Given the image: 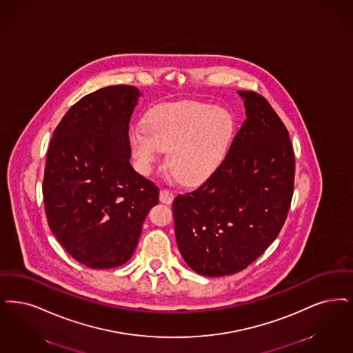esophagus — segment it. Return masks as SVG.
Segmentation results:
<instances>
[{
  "instance_id": "esophagus-1",
  "label": "esophagus",
  "mask_w": 353,
  "mask_h": 353,
  "mask_svg": "<svg viewBox=\"0 0 353 353\" xmlns=\"http://www.w3.org/2000/svg\"><path fill=\"white\" fill-rule=\"evenodd\" d=\"M159 198H160V202H163L165 205H170L172 201H173V193L170 192L168 189H161Z\"/></svg>"
}]
</instances>
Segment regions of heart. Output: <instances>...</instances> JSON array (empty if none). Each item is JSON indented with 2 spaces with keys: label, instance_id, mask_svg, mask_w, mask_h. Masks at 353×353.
<instances>
[{
  "label": "heart",
  "instance_id": "1",
  "mask_svg": "<svg viewBox=\"0 0 353 353\" xmlns=\"http://www.w3.org/2000/svg\"><path fill=\"white\" fill-rule=\"evenodd\" d=\"M235 128L222 108L186 101L160 105L145 117L144 128H132L128 143L141 173L154 170L161 151H168L172 173L185 185L208 180L226 157Z\"/></svg>",
  "mask_w": 353,
  "mask_h": 353
}]
</instances>
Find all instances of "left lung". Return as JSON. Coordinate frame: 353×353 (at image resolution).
<instances>
[{"label": "left lung", "instance_id": "1", "mask_svg": "<svg viewBox=\"0 0 353 353\" xmlns=\"http://www.w3.org/2000/svg\"><path fill=\"white\" fill-rule=\"evenodd\" d=\"M247 119L219 168L172 209L185 263L206 277L247 268L277 238L294 190L289 132L268 101L238 90Z\"/></svg>", "mask_w": 353, "mask_h": 353}]
</instances>
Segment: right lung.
Masks as SVG:
<instances>
[{"instance_id": "add662e5", "label": "right lung", "mask_w": 353, "mask_h": 353, "mask_svg": "<svg viewBox=\"0 0 353 353\" xmlns=\"http://www.w3.org/2000/svg\"><path fill=\"white\" fill-rule=\"evenodd\" d=\"M141 92L130 85L99 89L76 102L48 147L43 198L52 234L88 268L125 264L159 188L130 164L128 125Z\"/></svg>"}]
</instances>
